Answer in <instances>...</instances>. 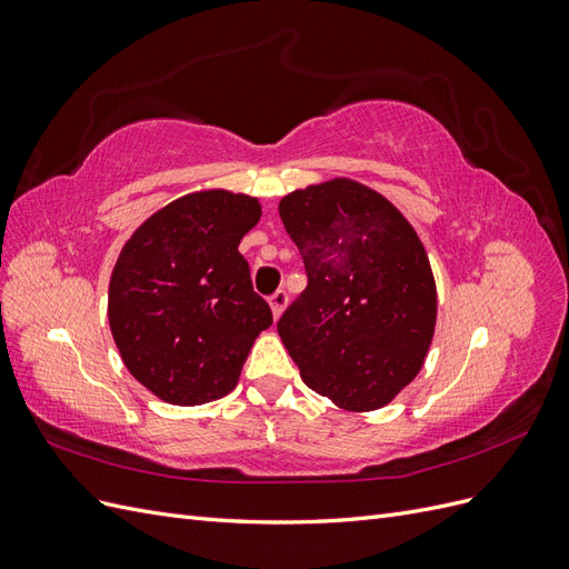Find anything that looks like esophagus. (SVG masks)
Wrapping results in <instances>:
<instances>
[{
    "label": "esophagus",
    "mask_w": 569,
    "mask_h": 569,
    "mask_svg": "<svg viewBox=\"0 0 569 569\" xmlns=\"http://www.w3.org/2000/svg\"><path fill=\"white\" fill-rule=\"evenodd\" d=\"M268 301H270V308H272V316H274V318H280V316H282V311H284L287 301H289V295H287L284 289H278V291H274V295H272Z\"/></svg>",
    "instance_id": "34e87169"
}]
</instances>
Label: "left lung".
<instances>
[{"instance_id":"left-lung-1","label":"left lung","mask_w":569,"mask_h":569,"mask_svg":"<svg viewBox=\"0 0 569 569\" xmlns=\"http://www.w3.org/2000/svg\"><path fill=\"white\" fill-rule=\"evenodd\" d=\"M308 284L278 332L303 382L347 410L387 406L422 368L437 287L410 222L375 189L330 180L280 201Z\"/></svg>"}]
</instances>
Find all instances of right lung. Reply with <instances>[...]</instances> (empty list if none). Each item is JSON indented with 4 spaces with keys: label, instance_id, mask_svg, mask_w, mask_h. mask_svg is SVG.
<instances>
[{
    "label": "right lung",
    "instance_id": "right-lung-1",
    "mask_svg": "<svg viewBox=\"0 0 569 569\" xmlns=\"http://www.w3.org/2000/svg\"><path fill=\"white\" fill-rule=\"evenodd\" d=\"M261 218L247 194H187L142 222L109 284L126 368L159 399L199 406L234 389L272 311L251 284L242 237Z\"/></svg>",
    "mask_w": 569,
    "mask_h": 569
}]
</instances>
